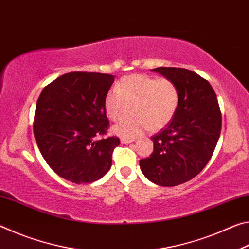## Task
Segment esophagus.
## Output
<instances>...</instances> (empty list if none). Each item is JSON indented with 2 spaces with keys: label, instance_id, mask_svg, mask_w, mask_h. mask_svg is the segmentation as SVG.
Here are the masks:
<instances>
[{
  "label": "esophagus",
  "instance_id": "esophagus-1",
  "mask_svg": "<svg viewBox=\"0 0 249 249\" xmlns=\"http://www.w3.org/2000/svg\"><path fill=\"white\" fill-rule=\"evenodd\" d=\"M134 141V138H122L121 142L122 144H130V142H133Z\"/></svg>",
  "mask_w": 249,
  "mask_h": 249
}]
</instances>
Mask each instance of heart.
<instances>
[{"label":"heart","mask_w":249,"mask_h":249,"mask_svg":"<svg viewBox=\"0 0 249 249\" xmlns=\"http://www.w3.org/2000/svg\"><path fill=\"white\" fill-rule=\"evenodd\" d=\"M179 99L178 88L170 80L133 74L124 77L116 90L108 92L104 105L107 116L114 122L134 112V116L113 127L116 135L128 138L138 136L147 127H165L178 109Z\"/></svg>","instance_id":"obj_1"}]
</instances>
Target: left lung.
<instances>
[{"label": "left lung", "instance_id": "obj_1", "mask_svg": "<svg viewBox=\"0 0 249 249\" xmlns=\"http://www.w3.org/2000/svg\"><path fill=\"white\" fill-rule=\"evenodd\" d=\"M176 84L179 105L170 123L151 137L154 151L140 161L147 179L175 187L195 178L208 165L215 149L222 116L215 92L193 71L172 67L151 69Z\"/></svg>", "mask_w": 249, "mask_h": 249}]
</instances>
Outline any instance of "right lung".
I'll return each mask as SVG.
<instances>
[{"mask_svg": "<svg viewBox=\"0 0 249 249\" xmlns=\"http://www.w3.org/2000/svg\"><path fill=\"white\" fill-rule=\"evenodd\" d=\"M114 75L69 72L41 91L36 103L34 135L48 166L70 182L91 183L112 166L117 137L107 133L105 98Z\"/></svg>", "mask_w": 249, "mask_h": 249, "instance_id": "1", "label": "right lung"}]
</instances>
